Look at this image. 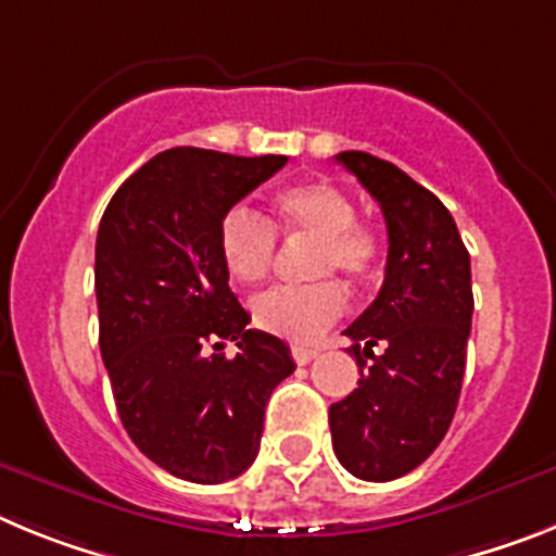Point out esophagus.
I'll return each instance as SVG.
<instances>
[{"label":"esophagus","mask_w":556,"mask_h":556,"mask_svg":"<svg viewBox=\"0 0 556 556\" xmlns=\"http://www.w3.org/2000/svg\"><path fill=\"white\" fill-rule=\"evenodd\" d=\"M316 355H318V350H313V346H291V358L296 361L299 366L311 364V361L316 358Z\"/></svg>","instance_id":"esophagus-1"}]
</instances>
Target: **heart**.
Here are the masks:
<instances>
[{
    "label": "heart",
    "instance_id": "1",
    "mask_svg": "<svg viewBox=\"0 0 556 556\" xmlns=\"http://www.w3.org/2000/svg\"><path fill=\"white\" fill-rule=\"evenodd\" d=\"M355 201L330 181H305L285 187L274 195V218L282 235L311 240L307 274L341 277L350 285L375 279L386 257L378 226L355 218ZM218 249L226 271L243 285H254L271 274L277 263V231L249 206H231L220 220ZM346 311V293L336 279L311 285H282L260 293L251 302L254 327L271 336L311 344L327 332Z\"/></svg>",
    "mask_w": 556,
    "mask_h": 556
}]
</instances>
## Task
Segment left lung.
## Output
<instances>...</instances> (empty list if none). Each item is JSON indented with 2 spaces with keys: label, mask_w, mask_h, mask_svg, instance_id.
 I'll use <instances>...</instances> for the list:
<instances>
[{
  "label": "left lung",
  "mask_w": 556,
  "mask_h": 556,
  "mask_svg": "<svg viewBox=\"0 0 556 556\" xmlns=\"http://www.w3.org/2000/svg\"><path fill=\"white\" fill-rule=\"evenodd\" d=\"M336 159L380 204L389 257L378 299L344 330L361 380L330 405L332 451L352 476L392 481L437 451L456 414L472 321L470 254L447 206L408 173L364 151ZM378 343L384 352L375 356Z\"/></svg>",
  "instance_id": "obj_1"
}]
</instances>
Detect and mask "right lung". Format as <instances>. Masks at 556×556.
Wrapping results in <instances>:
<instances>
[{"mask_svg":"<svg viewBox=\"0 0 556 556\" xmlns=\"http://www.w3.org/2000/svg\"><path fill=\"white\" fill-rule=\"evenodd\" d=\"M285 162L173 148L125 178L100 220V352L119 419L144 456L195 484L257 458L268 397L296 369L285 341L245 327L218 249L226 212Z\"/></svg>","mask_w":556,"mask_h":556,"instance_id":"obj_1","label":"right lung"}]
</instances>
